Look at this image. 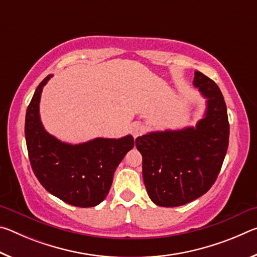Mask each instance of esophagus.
Masks as SVG:
<instances>
[{
    "instance_id": "1",
    "label": "esophagus",
    "mask_w": 257,
    "mask_h": 257,
    "mask_svg": "<svg viewBox=\"0 0 257 257\" xmlns=\"http://www.w3.org/2000/svg\"><path fill=\"white\" fill-rule=\"evenodd\" d=\"M130 130H132L133 136L136 138V137L139 136V135H142L143 133H144L145 125L143 124V123H141V122H134L132 124V128H130Z\"/></svg>"
}]
</instances>
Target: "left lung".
<instances>
[{
	"label": "left lung",
	"mask_w": 257,
	"mask_h": 257,
	"mask_svg": "<svg viewBox=\"0 0 257 257\" xmlns=\"http://www.w3.org/2000/svg\"><path fill=\"white\" fill-rule=\"evenodd\" d=\"M193 85L205 98V111L195 127L136 138L147 194L159 206H181L201 197L215 182L227 154L229 122L223 95L199 71H195Z\"/></svg>",
	"instance_id": "left-lung-1"
}]
</instances>
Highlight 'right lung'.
Listing matches in <instances>:
<instances>
[{"mask_svg":"<svg viewBox=\"0 0 257 257\" xmlns=\"http://www.w3.org/2000/svg\"><path fill=\"white\" fill-rule=\"evenodd\" d=\"M52 77H45L38 85L26 112L30 164L42 186L61 201L79 207L96 206L107 196L115 169L135 145L134 137H97L69 144L47 133L41 120L40 102Z\"/></svg>","mask_w":257,"mask_h":257,"instance_id":"add662e5","label":"right lung"}]
</instances>
